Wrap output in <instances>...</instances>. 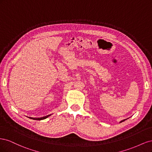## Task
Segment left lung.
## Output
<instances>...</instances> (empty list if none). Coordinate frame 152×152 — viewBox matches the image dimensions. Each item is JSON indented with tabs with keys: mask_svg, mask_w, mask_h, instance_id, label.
<instances>
[{
	"mask_svg": "<svg viewBox=\"0 0 152 152\" xmlns=\"http://www.w3.org/2000/svg\"><path fill=\"white\" fill-rule=\"evenodd\" d=\"M126 120H127V119H124V120H123V121H121L120 122V123H121V122H124V121H125Z\"/></svg>",
	"mask_w": 152,
	"mask_h": 152,
	"instance_id": "obj_1",
	"label": "left lung"
}]
</instances>
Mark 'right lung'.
<instances>
[{
    "mask_svg": "<svg viewBox=\"0 0 152 152\" xmlns=\"http://www.w3.org/2000/svg\"><path fill=\"white\" fill-rule=\"evenodd\" d=\"M50 115H47V116L40 117V118H33V117H29V118L31 119H34V120H36V121H41V120H44V119H45L48 117H49Z\"/></svg>",
    "mask_w": 152,
    "mask_h": 152,
    "instance_id": "right-lung-1",
    "label": "right lung"
}]
</instances>
